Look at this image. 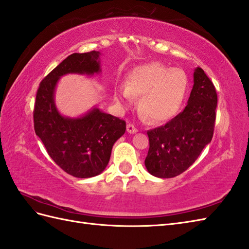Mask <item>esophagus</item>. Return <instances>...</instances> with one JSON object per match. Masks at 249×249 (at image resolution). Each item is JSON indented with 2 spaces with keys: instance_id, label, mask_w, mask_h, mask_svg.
<instances>
[{
  "instance_id": "1",
  "label": "esophagus",
  "mask_w": 249,
  "mask_h": 249,
  "mask_svg": "<svg viewBox=\"0 0 249 249\" xmlns=\"http://www.w3.org/2000/svg\"><path fill=\"white\" fill-rule=\"evenodd\" d=\"M127 131H128V133H130V135H132V133H136L138 131V129L136 128L133 124H128L127 125Z\"/></svg>"
}]
</instances>
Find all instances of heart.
<instances>
[{
    "label": "heart",
    "mask_w": 249,
    "mask_h": 249,
    "mask_svg": "<svg viewBox=\"0 0 249 249\" xmlns=\"http://www.w3.org/2000/svg\"><path fill=\"white\" fill-rule=\"evenodd\" d=\"M188 78L180 68H169L161 63H150L136 68L127 84L114 92V100L128 105L132 95H142L140 110L149 122L160 123L173 118L186 97Z\"/></svg>",
    "instance_id": "b5f03b06"
}]
</instances>
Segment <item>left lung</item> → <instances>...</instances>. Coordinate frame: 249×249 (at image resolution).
<instances>
[{
	"instance_id": "8db88e82",
	"label": "left lung",
	"mask_w": 249,
	"mask_h": 249,
	"mask_svg": "<svg viewBox=\"0 0 249 249\" xmlns=\"http://www.w3.org/2000/svg\"><path fill=\"white\" fill-rule=\"evenodd\" d=\"M218 103L215 88L204 70L196 67L194 86L184 110L164 126L147 131L148 173L168 179L181 175L212 142Z\"/></svg>"
}]
</instances>
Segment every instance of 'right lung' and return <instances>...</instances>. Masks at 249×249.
I'll return each instance as SVG.
<instances>
[{
    "label": "right lung",
    "instance_id": "obj_1",
    "mask_svg": "<svg viewBox=\"0 0 249 249\" xmlns=\"http://www.w3.org/2000/svg\"><path fill=\"white\" fill-rule=\"evenodd\" d=\"M100 55V52L68 55L41 82L35 103L36 135L58 166L81 179L103 173L113 144L125 133L126 123L95 106L80 117L63 116L54 92L63 75L101 73Z\"/></svg>",
    "mask_w": 249,
    "mask_h": 249
}]
</instances>
